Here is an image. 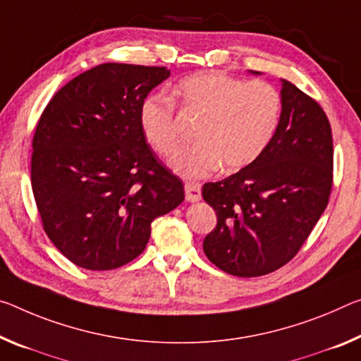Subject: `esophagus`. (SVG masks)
<instances>
[{"label": "esophagus", "mask_w": 361, "mask_h": 361, "mask_svg": "<svg viewBox=\"0 0 361 361\" xmlns=\"http://www.w3.org/2000/svg\"><path fill=\"white\" fill-rule=\"evenodd\" d=\"M185 192H186L188 202L201 201V185H199V183L188 181L185 185Z\"/></svg>", "instance_id": "esophagus-1"}]
</instances>
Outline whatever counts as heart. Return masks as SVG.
<instances>
[{
    "label": "heart",
    "instance_id": "b5f03b06",
    "mask_svg": "<svg viewBox=\"0 0 361 361\" xmlns=\"http://www.w3.org/2000/svg\"><path fill=\"white\" fill-rule=\"evenodd\" d=\"M175 94L186 111L202 116L197 142L170 159L171 169L186 178H204L220 167L245 169L267 149L281 120V94L265 82L204 71L181 78ZM138 123L157 152L170 154L178 145L175 104L165 96L154 93L141 101Z\"/></svg>",
    "mask_w": 361,
    "mask_h": 361
}]
</instances>
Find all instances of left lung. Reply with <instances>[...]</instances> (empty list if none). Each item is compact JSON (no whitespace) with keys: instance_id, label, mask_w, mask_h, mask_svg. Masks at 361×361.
Segmentation results:
<instances>
[{"instance_id":"left-lung-1","label":"left lung","mask_w":361,"mask_h":361,"mask_svg":"<svg viewBox=\"0 0 361 361\" xmlns=\"http://www.w3.org/2000/svg\"><path fill=\"white\" fill-rule=\"evenodd\" d=\"M281 82V120L267 149L238 173L202 186L204 201L216 214L204 252L233 276H262L286 265L329 201V120L317 101L288 80Z\"/></svg>"}]
</instances>
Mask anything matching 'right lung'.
Listing matches in <instances>:
<instances>
[{
    "mask_svg": "<svg viewBox=\"0 0 361 361\" xmlns=\"http://www.w3.org/2000/svg\"><path fill=\"white\" fill-rule=\"evenodd\" d=\"M167 67L96 66L62 87L33 136L32 190L43 228L61 254L87 270L136 259L151 223L185 199L138 123L141 101Z\"/></svg>",
    "mask_w": 361,
    "mask_h": 361,
    "instance_id": "add662e5",
    "label": "right lung"
}]
</instances>
